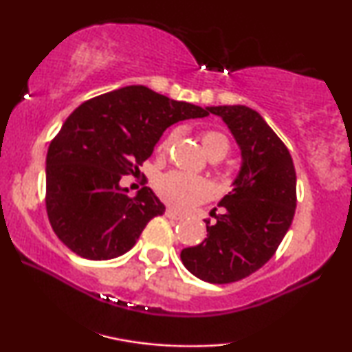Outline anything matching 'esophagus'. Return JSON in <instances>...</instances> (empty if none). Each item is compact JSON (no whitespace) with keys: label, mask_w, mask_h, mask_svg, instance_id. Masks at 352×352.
I'll list each match as a JSON object with an SVG mask.
<instances>
[{"label":"esophagus","mask_w":352,"mask_h":352,"mask_svg":"<svg viewBox=\"0 0 352 352\" xmlns=\"http://www.w3.org/2000/svg\"><path fill=\"white\" fill-rule=\"evenodd\" d=\"M165 216H166V218L175 219V221H181V219H184V216L179 214V213H177V211H175L173 208H168V210L165 211Z\"/></svg>","instance_id":"obj_1"}]
</instances>
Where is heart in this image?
Segmentation results:
<instances>
[{
    "label": "heart",
    "mask_w": 352,
    "mask_h": 352,
    "mask_svg": "<svg viewBox=\"0 0 352 352\" xmlns=\"http://www.w3.org/2000/svg\"><path fill=\"white\" fill-rule=\"evenodd\" d=\"M175 138V134H168L158 146V152H166ZM201 146L208 157L223 158L229 152V141L219 131H205L201 134ZM157 192L166 204L175 208L186 211L192 206L204 201L210 195V184L204 177L189 175L182 171H170L157 179Z\"/></svg>",
    "instance_id": "1"
}]
</instances>
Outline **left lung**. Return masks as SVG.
Listing matches in <instances>:
<instances>
[{
  "label": "left lung",
  "mask_w": 352,
  "mask_h": 352,
  "mask_svg": "<svg viewBox=\"0 0 352 352\" xmlns=\"http://www.w3.org/2000/svg\"><path fill=\"white\" fill-rule=\"evenodd\" d=\"M226 123L240 148L232 190L221 213L206 223V239L184 248L187 271L210 283L242 280L274 256L296 208V173L290 152L256 110L247 105L206 107Z\"/></svg>",
  "instance_id": "left-lung-1"
}]
</instances>
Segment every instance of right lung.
Masks as SVG:
<instances>
[{
	"mask_svg": "<svg viewBox=\"0 0 352 352\" xmlns=\"http://www.w3.org/2000/svg\"><path fill=\"white\" fill-rule=\"evenodd\" d=\"M208 115L141 85L75 109L46 155V210L60 242L94 261L129 252L148 221L165 213V205L151 187L129 199L120 179L139 171L166 128Z\"/></svg>",
	"mask_w": 352,
	"mask_h": 352,
	"instance_id": "add662e5",
	"label": "right lung"
}]
</instances>
